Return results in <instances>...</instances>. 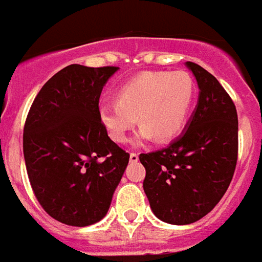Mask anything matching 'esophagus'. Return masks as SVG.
<instances>
[{
    "label": "esophagus",
    "instance_id": "34e87169",
    "mask_svg": "<svg viewBox=\"0 0 262 262\" xmlns=\"http://www.w3.org/2000/svg\"><path fill=\"white\" fill-rule=\"evenodd\" d=\"M129 161H131V163L138 161V154H137V152H129Z\"/></svg>",
    "mask_w": 262,
    "mask_h": 262
}]
</instances>
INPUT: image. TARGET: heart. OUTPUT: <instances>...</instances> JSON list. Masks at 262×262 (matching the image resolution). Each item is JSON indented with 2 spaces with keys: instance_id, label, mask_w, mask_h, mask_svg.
I'll list each match as a JSON object with an SVG mask.
<instances>
[{
  "instance_id": "b5f03b06",
  "label": "heart",
  "mask_w": 262,
  "mask_h": 262,
  "mask_svg": "<svg viewBox=\"0 0 262 262\" xmlns=\"http://www.w3.org/2000/svg\"><path fill=\"white\" fill-rule=\"evenodd\" d=\"M194 94V80L184 70L145 72L119 88L117 102L102 105L99 118L115 143H127L137 118V143L154 137L167 141L183 129Z\"/></svg>"
}]
</instances>
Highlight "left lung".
<instances>
[{"label": "left lung", "mask_w": 262, "mask_h": 262, "mask_svg": "<svg viewBox=\"0 0 262 262\" xmlns=\"http://www.w3.org/2000/svg\"><path fill=\"white\" fill-rule=\"evenodd\" d=\"M199 99L184 133L168 147L140 154L144 192L156 216L189 225L216 206L232 180L238 159V115L231 96L202 66L186 61Z\"/></svg>", "instance_id": "obj_1"}]
</instances>
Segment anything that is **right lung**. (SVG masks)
<instances>
[{"mask_svg": "<svg viewBox=\"0 0 262 262\" xmlns=\"http://www.w3.org/2000/svg\"><path fill=\"white\" fill-rule=\"evenodd\" d=\"M115 66L70 64L49 79L29 111L23 151L33 192L61 224L102 219L128 166L99 118V96Z\"/></svg>", "mask_w": 262, "mask_h": 262, "instance_id": "add662e5", "label": "right lung"}]
</instances>
